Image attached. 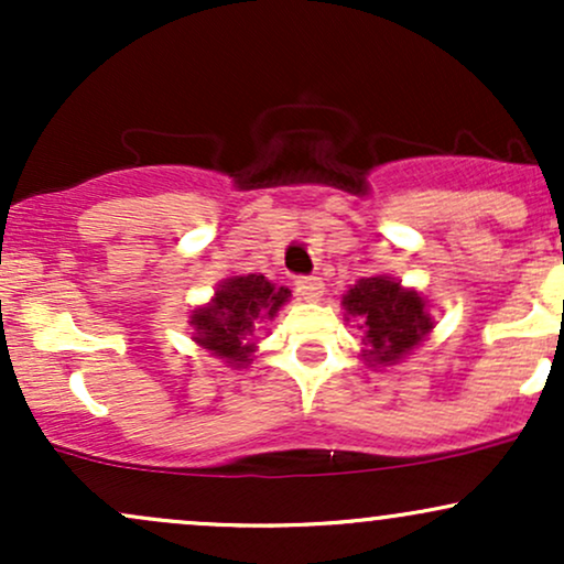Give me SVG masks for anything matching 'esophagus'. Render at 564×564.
Returning a JSON list of instances; mask_svg holds the SVG:
<instances>
[{"label": "esophagus", "mask_w": 564, "mask_h": 564, "mask_svg": "<svg viewBox=\"0 0 564 564\" xmlns=\"http://www.w3.org/2000/svg\"><path fill=\"white\" fill-rule=\"evenodd\" d=\"M296 286V294L302 296V300H318L323 294V281L318 275H300L294 281Z\"/></svg>", "instance_id": "esophagus-1"}]
</instances>
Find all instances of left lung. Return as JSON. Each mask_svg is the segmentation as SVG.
Segmentation results:
<instances>
[{
    "label": "left lung",
    "mask_w": 564,
    "mask_h": 564,
    "mask_svg": "<svg viewBox=\"0 0 564 564\" xmlns=\"http://www.w3.org/2000/svg\"><path fill=\"white\" fill-rule=\"evenodd\" d=\"M345 307L349 315L364 321V341L371 347L366 355L377 364H394L403 358L432 328L422 296L400 289V283L384 275L360 278L345 294Z\"/></svg>",
    "instance_id": "8db88e82"
}]
</instances>
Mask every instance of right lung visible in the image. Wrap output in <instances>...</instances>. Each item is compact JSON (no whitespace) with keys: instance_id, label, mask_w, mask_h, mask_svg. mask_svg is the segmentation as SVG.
I'll return each instance as SVG.
<instances>
[{"instance_id":"add662e5","label":"right lung","mask_w":564,"mask_h":564,"mask_svg":"<svg viewBox=\"0 0 564 564\" xmlns=\"http://www.w3.org/2000/svg\"><path fill=\"white\" fill-rule=\"evenodd\" d=\"M286 286L264 281V275L230 278L217 289L209 307L193 313V328L200 347L212 349V355L228 358L236 366L249 364L254 352L251 336L260 318H273L283 302H289Z\"/></svg>"}]
</instances>
